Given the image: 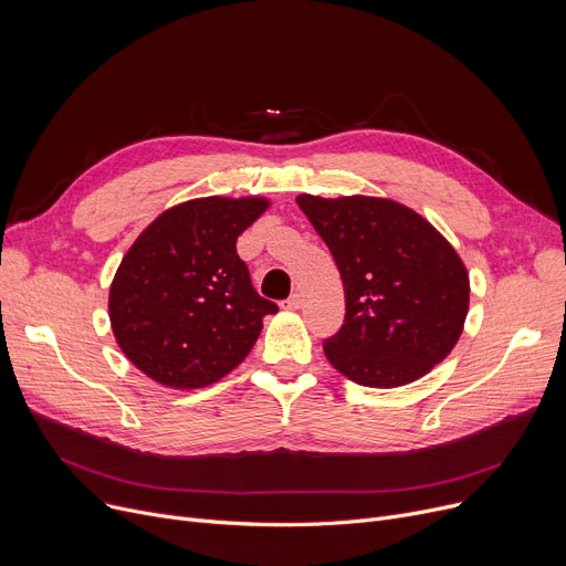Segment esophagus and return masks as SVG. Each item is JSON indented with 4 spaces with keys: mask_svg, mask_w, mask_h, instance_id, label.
<instances>
[{
    "mask_svg": "<svg viewBox=\"0 0 566 566\" xmlns=\"http://www.w3.org/2000/svg\"><path fill=\"white\" fill-rule=\"evenodd\" d=\"M301 305H303V295L301 293H291L289 298H286V303H284L286 310H301Z\"/></svg>",
    "mask_w": 566,
    "mask_h": 566,
    "instance_id": "1",
    "label": "esophagus"
}]
</instances>
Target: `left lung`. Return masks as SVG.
<instances>
[{
    "label": "left lung",
    "mask_w": 566,
    "mask_h": 566,
    "mask_svg": "<svg viewBox=\"0 0 566 566\" xmlns=\"http://www.w3.org/2000/svg\"><path fill=\"white\" fill-rule=\"evenodd\" d=\"M295 201L344 282V325L323 342L328 363L367 388H399L448 358L470 303L468 271L448 238L395 199Z\"/></svg>",
    "instance_id": "obj_1"
}]
</instances>
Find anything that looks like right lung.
Returning <instances> with one entry per match:
<instances>
[{
    "label": "right lung",
    "instance_id": "1",
    "mask_svg": "<svg viewBox=\"0 0 566 566\" xmlns=\"http://www.w3.org/2000/svg\"><path fill=\"white\" fill-rule=\"evenodd\" d=\"M265 197L176 203L130 245L109 286V323L126 358L160 385L197 390L241 365L277 305L254 291L235 241Z\"/></svg>",
    "mask_w": 566,
    "mask_h": 566
}]
</instances>
